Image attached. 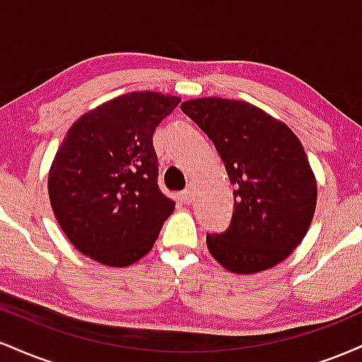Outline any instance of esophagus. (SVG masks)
<instances>
[{
	"label": "esophagus",
	"instance_id": "obj_1",
	"mask_svg": "<svg viewBox=\"0 0 362 362\" xmlns=\"http://www.w3.org/2000/svg\"><path fill=\"white\" fill-rule=\"evenodd\" d=\"M192 195H194V189L192 185H189L185 190H182L180 192V201L184 202V204H190V202H192Z\"/></svg>",
	"mask_w": 362,
	"mask_h": 362
}]
</instances>
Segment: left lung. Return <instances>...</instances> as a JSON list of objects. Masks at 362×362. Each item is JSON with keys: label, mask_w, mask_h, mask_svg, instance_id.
<instances>
[{"label": "left lung", "mask_w": 362, "mask_h": 362, "mask_svg": "<svg viewBox=\"0 0 362 362\" xmlns=\"http://www.w3.org/2000/svg\"><path fill=\"white\" fill-rule=\"evenodd\" d=\"M182 112L213 141L235 185L230 226L206 236L211 255L235 274L281 264L308 233L317 207V178L300 139L243 100L195 98Z\"/></svg>", "instance_id": "8db88e82"}]
</instances>
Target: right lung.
<instances>
[{"instance_id":"right-lung-1","label":"right lung","mask_w":362,"mask_h":362,"mask_svg":"<svg viewBox=\"0 0 362 362\" xmlns=\"http://www.w3.org/2000/svg\"><path fill=\"white\" fill-rule=\"evenodd\" d=\"M180 98L131 91L83 114L49 170L61 230L83 255L127 267L155 245L175 202L158 187L153 132Z\"/></svg>"}]
</instances>
